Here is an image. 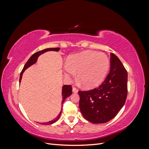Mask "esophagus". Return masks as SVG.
Masks as SVG:
<instances>
[{"mask_svg": "<svg viewBox=\"0 0 149 149\" xmlns=\"http://www.w3.org/2000/svg\"><path fill=\"white\" fill-rule=\"evenodd\" d=\"M78 90L76 89V88H73V93H78Z\"/></svg>", "mask_w": 149, "mask_h": 149, "instance_id": "34e87169", "label": "esophagus"}]
</instances>
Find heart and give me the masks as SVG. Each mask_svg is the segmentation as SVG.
<instances>
[{
	"instance_id": "obj_1",
	"label": "heart",
	"mask_w": 149,
	"mask_h": 149,
	"mask_svg": "<svg viewBox=\"0 0 149 149\" xmlns=\"http://www.w3.org/2000/svg\"><path fill=\"white\" fill-rule=\"evenodd\" d=\"M110 68L109 58L104 53L87 50L68 57L64 66L67 78H78L86 88H94L100 85L108 74Z\"/></svg>"
}]
</instances>
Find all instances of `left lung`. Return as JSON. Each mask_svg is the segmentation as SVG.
I'll return each instance as SVG.
<instances>
[{
  "mask_svg": "<svg viewBox=\"0 0 149 149\" xmlns=\"http://www.w3.org/2000/svg\"><path fill=\"white\" fill-rule=\"evenodd\" d=\"M109 73L99 87L79 91V109L84 118L94 124L113 119L124 105L127 95V72L119 58L111 53Z\"/></svg>",
  "mask_w": 149,
  "mask_h": 149,
  "instance_id": "left-lung-1",
  "label": "left lung"
}]
</instances>
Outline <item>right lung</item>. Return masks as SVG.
<instances>
[{
    "mask_svg": "<svg viewBox=\"0 0 149 149\" xmlns=\"http://www.w3.org/2000/svg\"><path fill=\"white\" fill-rule=\"evenodd\" d=\"M60 48H46V49H44L43 50L41 51H39L35 53L33 55H32L31 56V57L29 58V60L27 61V62L26 63L25 65H24V67L23 70H22V72L20 73V79H19V83H20L21 82V79L22 78V74H23L24 72L25 71V70L26 69H27L29 67H30V66L33 65V64H35L36 62H37V60H38V58L40 55H41L42 54L45 53L47 52L48 51H55V52H58L60 50ZM72 94V88H71V85H64L62 87V101H61V104L63 106V104L64 101H65L66 99L69 97L71 94ZM61 111L62 109L60 111V112L57 116L56 118H55L53 120H51V121H49L48 123H40L41 124H44V125H49V124H52L55 123V122H56L58 119H59L60 117L61 116Z\"/></svg>",
    "mask_w": 149,
    "mask_h": 149,
    "instance_id": "obj_1",
    "label": "right lung"
}]
</instances>
